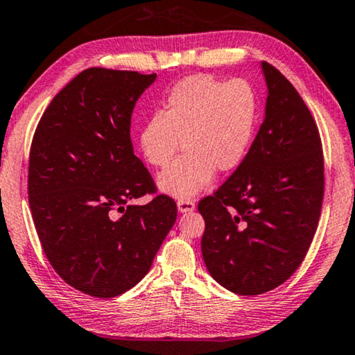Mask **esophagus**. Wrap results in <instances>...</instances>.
Segmentation results:
<instances>
[{"instance_id":"esophagus-1","label":"esophagus","mask_w":355,"mask_h":355,"mask_svg":"<svg viewBox=\"0 0 355 355\" xmlns=\"http://www.w3.org/2000/svg\"><path fill=\"white\" fill-rule=\"evenodd\" d=\"M178 209L181 212H192L195 209V203L192 200L185 198V200H179L178 201Z\"/></svg>"}]
</instances>
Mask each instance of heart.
<instances>
[{"mask_svg": "<svg viewBox=\"0 0 355 355\" xmlns=\"http://www.w3.org/2000/svg\"><path fill=\"white\" fill-rule=\"evenodd\" d=\"M257 98L244 80L222 83L211 76H190L171 89L159 112L138 132L139 149L160 174L159 187L174 198H192L205 190L216 170L230 173L241 165L257 125Z\"/></svg>", "mask_w": 355, "mask_h": 355, "instance_id": "b5f03b06", "label": "heart"}]
</instances>
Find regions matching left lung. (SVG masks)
<instances>
[{"mask_svg": "<svg viewBox=\"0 0 355 355\" xmlns=\"http://www.w3.org/2000/svg\"><path fill=\"white\" fill-rule=\"evenodd\" d=\"M265 121L248 157L200 200L201 254L211 276L238 295H260L302 265L324 198V152L308 106L272 64L261 62Z\"/></svg>", "mask_w": 355, "mask_h": 355, "instance_id": "8db88e82", "label": "left lung"}]
</instances>
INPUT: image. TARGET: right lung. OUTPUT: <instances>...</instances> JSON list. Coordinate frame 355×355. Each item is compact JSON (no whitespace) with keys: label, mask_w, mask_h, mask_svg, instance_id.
Returning a JSON list of instances; mask_svg holds the SVG:
<instances>
[{"label":"right lung","mask_w":355,"mask_h":355,"mask_svg":"<svg viewBox=\"0 0 355 355\" xmlns=\"http://www.w3.org/2000/svg\"><path fill=\"white\" fill-rule=\"evenodd\" d=\"M157 74L89 68L53 96L31 141L28 201L52 268L98 298L130 291L150 270L176 222L168 195L133 154L136 101Z\"/></svg>","instance_id":"right-lung-1"}]
</instances>
